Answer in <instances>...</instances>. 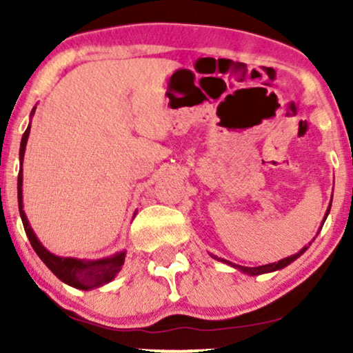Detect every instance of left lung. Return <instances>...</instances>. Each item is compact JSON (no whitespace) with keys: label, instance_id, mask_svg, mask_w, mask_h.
<instances>
[{"label":"left lung","instance_id":"obj_1","mask_svg":"<svg viewBox=\"0 0 353 353\" xmlns=\"http://www.w3.org/2000/svg\"><path fill=\"white\" fill-rule=\"evenodd\" d=\"M332 201V199H331ZM330 209H331V205L327 207V210H326V215H325V220H326V216H327V214H330ZM325 220H323V223H325ZM323 223H321V226H323ZM310 245V244H308ZM307 250V245L305 248H303L302 250H299L297 254H294V255H291V257H286V259H283V260H279V262H274V263H268V265H262V267H241V265H234V263H231V262H228V260H225V259H219V257H215V255H212V257L214 259H216V260H220V262H225V263H228V265H231V267H234V268H238V270H241V272L243 273H248V274H252V276H255V274H262V273H270V272H276V270H281V268H284V267H288L289 263L291 262H294V260H296L297 257H301V255L305 252Z\"/></svg>","mask_w":353,"mask_h":353}]
</instances>
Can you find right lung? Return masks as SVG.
<instances>
[{"label":"right lung","mask_w":353,"mask_h":353,"mask_svg":"<svg viewBox=\"0 0 353 353\" xmlns=\"http://www.w3.org/2000/svg\"><path fill=\"white\" fill-rule=\"evenodd\" d=\"M35 109H32V114H35ZM28 134H30V123L26 130V133L22 134L21 141V151H19V161H21V170H19L17 176V199H19V212H21V219L26 228V233L28 236L33 250H35L38 257L43 260V263L56 274L61 281L69 284L72 288L83 289H94L99 286H104L112 281L117 276V273L122 270V265L125 262V250L122 252L112 255V257H105L99 260H80V259H72V257H57V255L51 254L45 245H43L38 238L33 233L30 223H28L26 212H23L22 204V162H23V154H26V146Z\"/></svg>","instance_id":"right-lung-1"}]
</instances>
